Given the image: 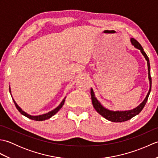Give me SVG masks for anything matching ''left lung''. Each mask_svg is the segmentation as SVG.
<instances>
[{
    "label": "left lung",
    "mask_w": 158,
    "mask_h": 158,
    "mask_svg": "<svg viewBox=\"0 0 158 158\" xmlns=\"http://www.w3.org/2000/svg\"><path fill=\"white\" fill-rule=\"evenodd\" d=\"M131 43L132 45L135 46V48L136 49H139L140 52H141L143 56L145 57V60L147 62V66H148V77H149V92L147 94V95L146 96V98L145 100H143L142 103H140V105L136 106V108L133 109L132 110H123V111H119V110H116V111H114V110H110L106 109L105 107H104L100 102L98 101L97 98L95 97L94 93V91L92 88L91 89V96H92V105L94 108L96 109V110L98 112L100 115H101L103 117H105V119H108L109 121H110L112 122H126V121H127L130 119L131 118H132L133 117L136 116V115L140 113V112L143 109L145 106V104L148 100V97L149 96V94L151 92V89H152V77H151V74H150V63H149V60L148 56L146 54V53L144 52V49L142 48V46L140 45V43L135 40V39L132 38L130 39Z\"/></svg>",
    "instance_id": "1"
}]
</instances>
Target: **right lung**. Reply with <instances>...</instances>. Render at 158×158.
Wrapping results in <instances>:
<instances>
[{
	"label": "right lung",
	"instance_id": "obj_1",
	"mask_svg": "<svg viewBox=\"0 0 158 158\" xmlns=\"http://www.w3.org/2000/svg\"><path fill=\"white\" fill-rule=\"evenodd\" d=\"M9 92L10 94H11V96L12 97V95H11V88H10L9 87ZM12 99L13 100V102H14L15 105L16 106L17 109H18L19 110V112L22 114V115L26 116V117H28V118L31 119H32V120H35V121H43V120H45V119H49L50 117H52V116H53L55 115V114L58 111V110H60V109L62 108V106L64 105V101H65V99H66V97L64 98L62 100V101L61 102V103L58 106H57L56 109H54L53 110H51V111L48 112V113H45V114H43V115H36V116H33V115H29V114L26 113V112L23 111V110H22V109L20 108V107L18 105V104H17L15 102V101L14 100V99L12 97Z\"/></svg>",
	"mask_w": 158,
	"mask_h": 158
}]
</instances>
